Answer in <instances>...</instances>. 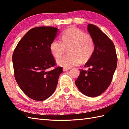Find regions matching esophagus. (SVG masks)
Masks as SVG:
<instances>
[{
  "instance_id": "esophagus-1",
  "label": "esophagus",
  "mask_w": 129,
  "mask_h": 129,
  "mask_svg": "<svg viewBox=\"0 0 129 129\" xmlns=\"http://www.w3.org/2000/svg\"><path fill=\"white\" fill-rule=\"evenodd\" d=\"M70 70V69H68V68H64V67L63 69V71H67V70Z\"/></svg>"
}]
</instances>
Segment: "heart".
<instances>
[{
    "mask_svg": "<svg viewBox=\"0 0 129 129\" xmlns=\"http://www.w3.org/2000/svg\"><path fill=\"white\" fill-rule=\"evenodd\" d=\"M69 55L61 57L57 60L58 65L64 68L78 66L82 62L88 60L93 53L94 42L91 36L75 27L66 29L62 35V41L55 38L50 45V50L54 58H58L66 48Z\"/></svg>",
    "mask_w": 129,
    "mask_h": 129,
    "instance_id": "1",
    "label": "heart"
}]
</instances>
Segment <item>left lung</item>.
<instances>
[{
    "mask_svg": "<svg viewBox=\"0 0 129 129\" xmlns=\"http://www.w3.org/2000/svg\"><path fill=\"white\" fill-rule=\"evenodd\" d=\"M88 30L94 41V50L84 65L88 70H80L75 84L85 95L96 97L104 92L111 83L117 56L113 42L98 26L89 24Z\"/></svg>",
    "mask_w": 129,
    "mask_h": 129,
    "instance_id": "obj_1",
    "label": "left lung"
}]
</instances>
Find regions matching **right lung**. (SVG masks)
<instances>
[{
	"instance_id": "right-lung-1",
	"label": "right lung",
	"mask_w": 129,
	"mask_h": 129,
	"mask_svg": "<svg viewBox=\"0 0 129 129\" xmlns=\"http://www.w3.org/2000/svg\"><path fill=\"white\" fill-rule=\"evenodd\" d=\"M58 29L39 26L31 29L13 51L12 62L15 80L24 93L36 101H43L53 94L63 68L56 67L50 45ZM52 67L53 69L51 70Z\"/></svg>"
}]
</instances>
